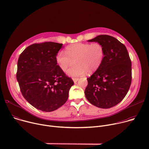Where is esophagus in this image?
I'll use <instances>...</instances> for the list:
<instances>
[{"mask_svg":"<svg viewBox=\"0 0 149 149\" xmlns=\"http://www.w3.org/2000/svg\"><path fill=\"white\" fill-rule=\"evenodd\" d=\"M72 80H73V81L74 82V83H76V82L79 80V78H72Z\"/></svg>","mask_w":149,"mask_h":149,"instance_id":"obj_1","label":"esophagus"}]
</instances>
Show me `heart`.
<instances>
[{"instance_id": "obj_1", "label": "heart", "mask_w": 149, "mask_h": 149, "mask_svg": "<svg viewBox=\"0 0 149 149\" xmlns=\"http://www.w3.org/2000/svg\"><path fill=\"white\" fill-rule=\"evenodd\" d=\"M65 52L60 51L56 56V61L62 71L72 77H79L88 72L91 74L101 65L105 56V49L100 43H75L68 46Z\"/></svg>"}]
</instances>
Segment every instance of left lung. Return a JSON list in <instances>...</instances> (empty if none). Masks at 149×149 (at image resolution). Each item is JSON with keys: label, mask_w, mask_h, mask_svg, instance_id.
<instances>
[{"label": "left lung", "mask_w": 149, "mask_h": 149, "mask_svg": "<svg viewBox=\"0 0 149 149\" xmlns=\"http://www.w3.org/2000/svg\"><path fill=\"white\" fill-rule=\"evenodd\" d=\"M101 44L105 56L100 67L87 78V100L101 109H110L126 95L132 82V62L124 44L116 38L101 35L88 40Z\"/></svg>", "instance_id": "obj_1"}]
</instances>
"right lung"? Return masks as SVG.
Instances as JSON below:
<instances>
[{"mask_svg": "<svg viewBox=\"0 0 149 149\" xmlns=\"http://www.w3.org/2000/svg\"><path fill=\"white\" fill-rule=\"evenodd\" d=\"M62 44L52 42L34 44L21 54L16 78L26 100L38 110L51 112L68 100L74 85L57 65L56 56Z\"/></svg>", "mask_w": 149, "mask_h": 149, "instance_id": "add662e5", "label": "right lung"}]
</instances>
